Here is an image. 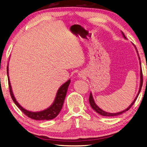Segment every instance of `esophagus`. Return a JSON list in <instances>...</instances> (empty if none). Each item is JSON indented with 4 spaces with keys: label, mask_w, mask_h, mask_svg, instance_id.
<instances>
[{
    "label": "esophagus",
    "mask_w": 147,
    "mask_h": 147,
    "mask_svg": "<svg viewBox=\"0 0 147 147\" xmlns=\"http://www.w3.org/2000/svg\"><path fill=\"white\" fill-rule=\"evenodd\" d=\"M78 76L79 77V78H83L84 77V74L83 73H82V72H80V73H79Z\"/></svg>",
    "instance_id": "obj_1"
}]
</instances>
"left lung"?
Segmentation results:
<instances>
[{"instance_id":"left-lung-1","label":"left lung","mask_w":147,"mask_h":147,"mask_svg":"<svg viewBox=\"0 0 147 147\" xmlns=\"http://www.w3.org/2000/svg\"><path fill=\"white\" fill-rule=\"evenodd\" d=\"M121 34H122V35H123V37L124 39H126V37H125V36H124V34H123V32H122V31H121ZM133 45H134V44H133ZM134 47H135L137 54H138V58H139V65H140V84H140V85H139V88L138 93V94H137V95H136V96L135 97V98H134V100L132 101V102L130 104V105L127 108L125 109H124V110L121 111H119V112H117V113H108V112H106V111H104L103 109H102L101 108H99V107L97 105H96V103H95V102H94V98H93V94H92L91 92L90 95H89V104H90L91 108H93V110L95 111L96 113L99 114V115H102V116H105V117H113V116H117V115H121L122 113H123L124 112H126V111H128V109H130L131 106H132V105L134 104V102H136L137 98H138L139 94V93H140V91H141V87H142V85H143V74H142V69H141V61H140V58H139L138 50H137L135 45H134Z\"/></svg>"}]
</instances>
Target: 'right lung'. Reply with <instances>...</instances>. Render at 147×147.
<instances>
[{"label":"right lung","instance_id":"right-lung-1","mask_svg":"<svg viewBox=\"0 0 147 147\" xmlns=\"http://www.w3.org/2000/svg\"><path fill=\"white\" fill-rule=\"evenodd\" d=\"M9 69H8V67H7V74H8V84H9V92H10V94L11 96L12 100H13L14 103L16 104V106L23 111V112L25 114L26 116H28V117L31 118L34 120H39V121H43V120H51L55 117H56L59 113L60 112L61 109L63 106V104L65 100V98L67 91L69 88V84L71 82V80H68L66 82H65L63 84L59 87L58 89L57 93L56 94V97L54 99L53 104L50 106L49 108H47L45 109L40 111H28L27 109H24L23 107H22L19 104L18 102L17 101L16 98H15V96L12 91L11 86L10 84V81H9Z\"/></svg>","mask_w":147,"mask_h":147}]
</instances>
